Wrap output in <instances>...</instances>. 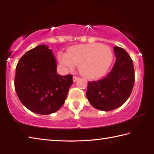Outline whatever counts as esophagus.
I'll use <instances>...</instances> for the list:
<instances>
[{
  "label": "esophagus",
  "mask_w": 154,
  "mask_h": 154,
  "mask_svg": "<svg viewBox=\"0 0 154 154\" xmlns=\"http://www.w3.org/2000/svg\"><path fill=\"white\" fill-rule=\"evenodd\" d=\"M79 79V77H78L77 76H75V75H74L73 77H72V79H73V82H76V81Z\"/></svg>",
  "instance_id": "1"
}]
</instances>
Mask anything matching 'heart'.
I'll list each match as a JSON object with an SVG mask.
<instances>
[{"label": "heart", "mask_w": 154, "mask_h": 154, "mask_svg": "<svg viewBox=\"0 0 154 154\" xmlns=\"http://www.w3.org/2000/svg\"><path fill=\"white\" fill-rule=\"evenodd\" d=\"M113 60L111 49L100 43L75 46L60 57L61 63L72 69L78 65L83 76L90 79L103 76L110 68Z\"/></svg>", "instance_id": "obj_1"}]
</instances>
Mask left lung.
<instances>
[{
	"label": "left lung",
	"mask_w": 154,
	"mask_h": 154,
	"mask_svg": "<svg viewBox=\"0 0 154 154\" xmlns=\"http://www.w3.org/2000/svg\"><path fill=\"white\" fill-rule=\"evenodd\" d=\"M116 62L105 77L88 82L86 96L94 107L105 111L113 110L126 102L134 83L133 62L123 48L115 47Z\"/></svg>",
	"instance_id": "obj_1"
}]
</instances>
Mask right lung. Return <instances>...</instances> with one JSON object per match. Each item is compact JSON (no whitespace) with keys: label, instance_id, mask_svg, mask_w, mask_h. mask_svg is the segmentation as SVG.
<instances>
[{"label":"right lung","instance_id":"obj_1","mask_svg":"<svg viewBox=\"0 0 154 154\" xmlns=\"http://www.w3.org/2000/svg\"><path fill=\"white\" fill-rule=\"evenodd\" d=\"M56 68V59L47 45H38L21 57L15 69V89L30 111L48 115L64 103L73 83L72 75H60Z\"/></svg>","mask_w":154,"mask_h":154}]
</instances>
